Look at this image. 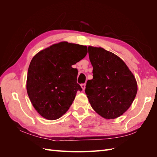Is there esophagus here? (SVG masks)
Here are the masks:
<instances>
[{"label":"esophagus","instance_id":"obj_1","mask_svg":"<svg viewBox=\"0 0 157 157\" xmlns=\"http://www.w3.org/2000/svg\"><path fill=\"white\" fill-rule=\"evenodd\" d=\"M81 88H82L83 90H84L85 88H86V84H81Z\"/></svg>","mask_w":157,"mask_h":157}]
</instances>
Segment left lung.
<instances>
[{
  "label": "left lung",
  "mask_w": 157,
  "mask_h": 157,
  "mask_svg": "<svg viewBox=\"0 0 157 157\" xmlns=\"http://www.w3.org/2000/svg\"><path fill=\"white\" fill-rule=\"evenodd\" d=\"M93 79L88 80L85 92L91 107L105 119L124 113L137 92L134 75L118 56L101 47L89 46Z\"/></svg>",
  "instance_id": "left-lung-1"
}]
</instances>
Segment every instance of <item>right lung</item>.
<instances>
[{"instance_id": "right-lung-1", "label": "right lung", "mask_w": 157, "mask_h": 157, "mask_svg": "<svg viewBox=\"0 0 157 157\" xmlns=\"http://www.w3.org/2000/svg\"><path fill=\"white\" fill-rule=\"evenodd\" d=\"M87 46L60 42L33 57L28 69L26 88L30 101L42 117L58 119L72 105L77 91L78 71L71 66L82 59Z\"/></svg>"}]
</instances>
